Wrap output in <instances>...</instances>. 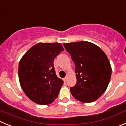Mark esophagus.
I'll return each instance as SVG.
<instances>
[{
	"label": "esophagus",
	"mask_w": 126,
	"mask_h": 126,
	"mask_svg": "<svg viewBox=\"0 0 126 126\" xmlns=\"http://www.w3.org/2000/svg\"><path fill=\"white\" fill-rule=\"evenodd\" d=\"M63 81H64V82H66L67 81V77H65V78H63Z\"/></svg>",
	"instance_id": "1"
}]
</instances>
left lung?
Returning a JSON list of instances; mask_svg holds the SVG:
<instances>
[{"label": "left lung", "instance_id": "obj_1", "mask_svg": "<svg viewBox=\"0 0 126 126\" xmlns=\"http://www.w3.org/2000/svg\"><path fill=\"white\" fill-rule=\"evenodd\" d=\"M75 64L76 83L71 94L83 103L97 100L111 79V66L108 56L94 43L86 41L63 43Z\"/></svg>", "mask_w": 126, "mask_h": 126}]
</instances>
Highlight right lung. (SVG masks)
I'll list each match as a JSON object with an SVG mask.
<instances>
[{
	"mask_svg": "<svg viewBox=\"0 0 126 126\" xmlns=\"http://www.w3.org/2000/svg\"><path fill=\"white\" fill-rule=\"evenodd\" d=\"M64 50L60 43H38L23 55L18 64V78L24 93L40 105L55 101L63 81L56 75L55 58Z\"/></svg>",
	"mask_w": 126,
	"mask_h": 126,
	"instance_id": "obj_1",
	"label": "right lung"
}]
</instances>
